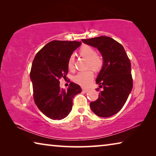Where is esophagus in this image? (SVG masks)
Returning <instances> with one entry per match:
<instances>
[{"instance_id":"34e87169","label":"esophagus","mask_w":156,"mask_h":156,"mask_svg":"<svg viewBox=\"0 0 156 156\" xmlns=\"http://www.w3.org/2000/svg\"><path fill=\"white\" fill-rule=\"evenodd\" d=\"M88 91H89V89H85V88L83 89V91L84 92V93H87V92H88Z\"/></svg>"}]
</instances>
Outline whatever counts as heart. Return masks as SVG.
<instances>
[{"mask_svg":"<svg viewBox=\"0 0 156 156\" xmlns=\"http://www.w3.org/2000/svg\"><path fill=\"white\" fill-rule=\"evenodd\" d=\"M79 55L87 60V68H91L94 72H99L103 65L102 57L96 54V51L93 47L89 45H83L79 49ZM74 56H70L67 61L68 69L73 71L75 68ZM94 72L91 70L83 72L77 73L73 78L74 83L83 87H87L94 79Z\"/></svg>","mask_w":156,"mask_h":156,"instance_id":"obj_1","label":"heart"}]
</instances>
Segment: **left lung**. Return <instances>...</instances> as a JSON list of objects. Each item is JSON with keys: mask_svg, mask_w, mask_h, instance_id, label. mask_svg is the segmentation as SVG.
<instances>
[{"mask_svg": "<svg viewBox=\"0 0 156 156\" xmlns=\"http://www.w3.org/2000/svg\"><path fill=\"white\" fill-rule=\"evenodd\" d=\"M82 41L96 47L103 58L96 81L102 90L98 98L91 102V109L100 117H110L122 109L133 88L130 60L122 44L110 37L102 36Z\"/></svg>", "mask_w": 156, "mask_h": 156, "instance_id": "obj_1", "label": "left lung"}]
</instances>
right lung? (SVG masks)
<instances>
[{
    "instance_id": "obj_1",
    "label": "right lung",
    "mask_w": 156,
    "mask_h": 156,
    "mask_svg": "<svg viewBox=\"0 0 156 156\" xmlns=\"http://www.w3.org/2000/svg\"><path fill=\"white\" fill-rule=\"evenodd\" d=\"M81 42L53 41L37 53L31 65L34 99L39 110L52 120H62L71 112L73 98L82 91L70 83L67 90L60 89L59 80L68 73L67 61Z\"/></svg>"
}]
</instances>
